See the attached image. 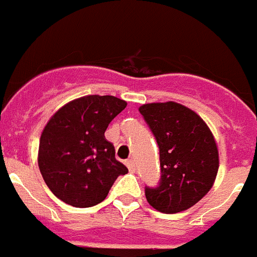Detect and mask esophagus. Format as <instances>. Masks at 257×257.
<instances>
[{
	"label": "esophagus",
	"mask_w": 257,
	"mask_h": 257,
	"mask_svg": "<svg viewBox=\"0 0 257 257\" xmlns=\"http://www.w3.org/2000/svg\"><path fill=\"white\" fill-rule=\"evenodd\" d=\"M126 167H128V170L131 172H135L136 171L135 161H133V159H129V161H126Z\"/></svg>",
	"instance_id": "34e87169"
}]
</instances>
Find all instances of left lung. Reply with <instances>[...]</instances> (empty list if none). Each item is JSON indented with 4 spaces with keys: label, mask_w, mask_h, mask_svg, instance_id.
<instances>
[{
    "label": "left lung",
    "mask_w": 257,
    "mask_h": 257,
    "mask_svg": "<svg viewBox=\"0 0 257 257\" xmlns=\"http://www.w3.org/2000/svg\"><path fill=\"white\" fill-rule=\"evenodd\" d=\"M159 146L161 183L145 188L146 200L166 214L187 210L210 191L218 172L214 136L195 111L176 102L139 108Z\"/></svg>",
    "instance_id": "1"
}]
</instances>
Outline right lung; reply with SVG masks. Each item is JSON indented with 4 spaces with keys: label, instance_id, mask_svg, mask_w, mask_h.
Listing matches in <instances>:
<instances>
[{
    "label": "right lung",
    "instance_id": "right-lung-1",
    "mask_svg": "<svg viewBox=\"0 0 257 257\" xmlns=\"http://www.w3.org/2000/svg\"><path fill=\"white\" fill-rule=\"evenodd\" d=\"M126 107L112 95H86L62 105L43 129L38 165L45 184L75 208L102 202L117 176L128 169L116 161L104 132Z\"/></svg>",
    "mask_w": 257,
    "mask_h": 257
}]
</instances>
